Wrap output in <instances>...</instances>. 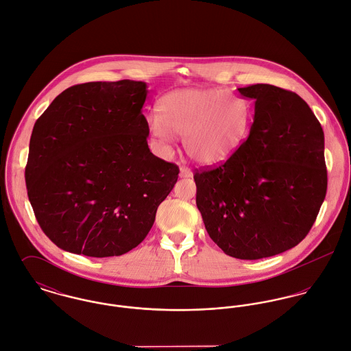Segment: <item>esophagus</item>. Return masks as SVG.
Instances as JSON below:
<instances>
[{"label": "esophagus", "instance_id": "obj_1", "mask_svg": "<svg viewBox=\"0 0 351 351\" xmlns=\"http://www.w3.org/2000/svg\"><path fill=\"white\" fill-rule=\"evenodd\" d=\"M180 178H193V172L187 167H180Z\"/></svg>", "mask_w": 351, "mask_h": 351}]
</instances>
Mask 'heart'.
<instances>
[{
	"label": "heart",
	"mask_w": 351,
	"mask_h": 351,
	"mask_svg": "<svg viewBox=\"0 0 351 351\" xmlns=\"http://www.w3.org/2000/svg\"><path fill=\"white\" fill-rule=\"evenodd\" d=\"M160 113L149 117V130L158 143L173 134L184 137V151L202 165L228 161L249 133L250 104L226 88H180L160 101Z\"/></svg>",
	"instance_id": "heart-1"
}]
</instances>
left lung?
<instances>
[{
  "label": "left lung",
  "instance_id": "1",
  "mask_svg": "<svg viewBox=\"0 0 351 351\" xmlns=\"http://www.w3.org/2000/svg\"><path fill=\"white\" fill-rule=\"evenodd\" d=\"M254 101L249 136L225 164L196 172V206L210 238L239 260L296 246L327 191L324 133L298 94L267 83L237 88Z\"/></svg>",
  "mask_w": 351,
  "mask_h": 351
}]
</instances>
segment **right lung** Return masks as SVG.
<instances>
[{"label": "right lung", "mask_w": 351, "mask_h": 351, "mask_svg": "<svg viewBox=\"0 0 351 351\" xmlns=\"http://www.w3.org/2000/svg\"><path fill=\"white\" fill-rule=\"evenodd\" d=\"M147 95L145 82H88L64 90L36 121L28 197L60 249L113 257L149 233L179 168L149 151Z\"/></svg>", "instance_id": "1"}]
</instances>
